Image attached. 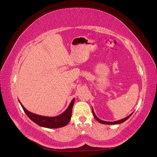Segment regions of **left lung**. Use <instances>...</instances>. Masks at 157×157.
I'll return each mask as SVG.
<instances>
[{"label": "left lung", "mask_w": 157, "mask_h": 157, "mask_svg": "<svg viewBox=\"0 0 157 157\" xmlns=\"http://www.w3.org/2000/svg\"><path fill=\"white\" fill-rule=\"evenodd\" d=\"M92 113H93V115H94V118L97 120V121L99 122V123H102V124H106V125H115V124H120V123H123V122H124V121H125L127 119H129L130 117H131V115H132V113H131V114H130L129 116H128V117H126L125 118H124V119H120V120H118V121H102V120H101V119H100L97 116H96V115H95V113H94V110H93V108L92 109Z\"/></svg>", "instance_id": "left-lung-1"}]
</instances>
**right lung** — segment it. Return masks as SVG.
<instances>
[{
    "label": "right lung",
    "mask_w": 157,
    "mask_h": 157,
    "mask_svg": "<svg viewBox=\"0 0 157 157\" xmlns=\"http://www.w3.org/2000/svg\"><path fill=\"white\" fill-rule=\"evenodd\" d=\"M74 101L75 99L73 98L71 103L69 104L67 109L62 114L55 117H46L36 115L34 114V113L28 111L19 101L23 111L25 113V114L28 115V117L37 125L46 128H59L67 125V123L71 120L72 108L73 104H74Z\"/></svg>",
    "instance_id": "obj_1"
}]
</instances>
